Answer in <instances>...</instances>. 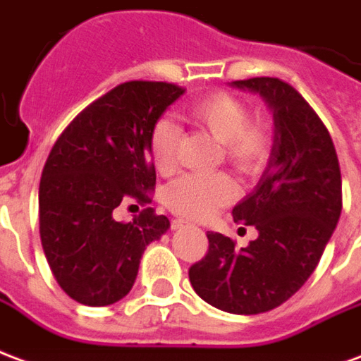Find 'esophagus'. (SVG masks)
Masks as SVG:
<instances>
[{
  "label": "esophagus",
  "mask_w": 361,
  "mask_h": 361,
  "mask_svg": "<svg viewBox=\"0 0 361 361\" xmlns=\"http://www.w3.org/2000/svg\"><path fill=\"white\" fill-rule=\"evenodd\" d=\"M186 225V221L184 219H173L171 221V228H183Z\"/></svg>",
  "instance_id": "34e87169"
}]
</instances>
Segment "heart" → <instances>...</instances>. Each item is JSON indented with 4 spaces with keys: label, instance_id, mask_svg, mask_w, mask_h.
I'll list each match as a JSON object with an SVG mask.
<instances>
[{
    "label": "heart",
    "instance_id": "heart-1",
    "mask_svg": "<svg viewBox=\"0 0 361 361\" xmlns=\"http://www.w3.org/2000/svg\"><path fill=\"white\" fill-rule=\"evenodd\" d=\"M186 119L212 134L221 144L228 167L244 177L264 169L273 134L262 119H250L248 105L228 92H215L186 107ZM178 128L157 121L149 134V154L155 169L169 173L177 165ZM235 184L225 175H184L165 188V206L186 219H206L217 207L235 198Z\"/></svg>",
    "mask_w": 361,
    "mask_h": 361
}]
</instances>
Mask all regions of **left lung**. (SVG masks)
I'll return each mask as SVG.
<instances>
[{
	"label": "left lung",
	"instance_id": "1",
	"mask_svg": "<svg viewBox=\"0 0 361 361\" xmlns=\"http://www.w3.org/2000/svg\"><path fill=\"white\" fill-rule=\"evenodd\" d=\"M233 86L257 92L275 121L264 177L233 209L236 223L259 235L238 250L233 238L207 233V254L188 277L213 307L254 315L281 306L314 273L341 217L343 180L327 126L296 88L271 76Z\"/></svg>",
	"mask_w": 361,
	"mask_h": 361
}]
</instances>
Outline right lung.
I'll return each instance as SVG.
<instances>
[{"label": "right lung", "mask_w": 361, "mask_h": 361, "mask_svg": "<svg viewBox=\"0 0 361 361\" xmlns=\"http://www.w3.org/2000/svg\"><path fill=\"white\" fill-rule=\"evenodd\" d=\"M183 94L171 82L119 84L78 113L47 155L38 192L42 248L57 285L84 306L126 296L146 246L169 228L152 207L130 223L113 212L152 202L149 134Z\"/></svg>", "instance_id": "add662e5"}]
</instances>
